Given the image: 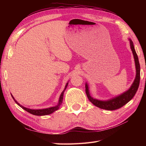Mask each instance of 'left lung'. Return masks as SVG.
Returning a JSON list of instances; mask_svg holds the SVG:
<instances>
[{
  "mask_svg": "<svg viewBox=\"0 0 146 146\" xmlns=\"http://www.w3.org/2000/svg\"><path fill=\"white\" fill-rule=\"evenodd\" d=\"M129 41L130 44V48L134 56L136 72V77L133 83H132V85L129 88V90H128L127 91L124 92L122 94L116 96L114 98H112L111 99H109L108 100H100L92 98L90 94L89 88H88V84L87 83H86L85 91L88 98L90 100L91 102L95 106H96V107L102 109L111 110V111L119 109L123 107V105H125L126 104H127L130 100H131V99L133 98L134 96L135 95L137 90H138L140 82V64L139 63L138 55H137L135 49L133 41H132L130 39H129Z\"/></svg>",
  "mask_w": 146,
  "mask_h": 146,
  "instance_id": "left-lung-1",
  "label": "left lung"
}]
</instances>
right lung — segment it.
<instances>
[{"label": "right lung", "mask_w": 146, "mask_h": 146, "mask_svg": "<svg viewBox=\"0 0 146 146\" xmlns=\"http://www.w3.org/2000/svg\"><path fill=\"white\" fill-rule=\"evenodd\" d=\"M68 85V83H66V85L65 86V88L64 90L63 91V92H61V94L60 96V99H59V101H58V104L57 105L55 106V107H50V108H44V109H39V110H33V109H30V108H25L24 107H23V106H22L21 105H20L17 102L15 99L14 97H13L12 96V94H11V97L13 98V100H15V102L20 107H21L23 109H24V110H25L26 111H27L31 114H33V115H36V116H44V115H47V114H50L52 113H54V111H56L57 110H58L61 104H62L63 102V94H64V91L66 89V88H67Z\"/></svg>", "instance_id": "right-lung-1"}]
</instances>
